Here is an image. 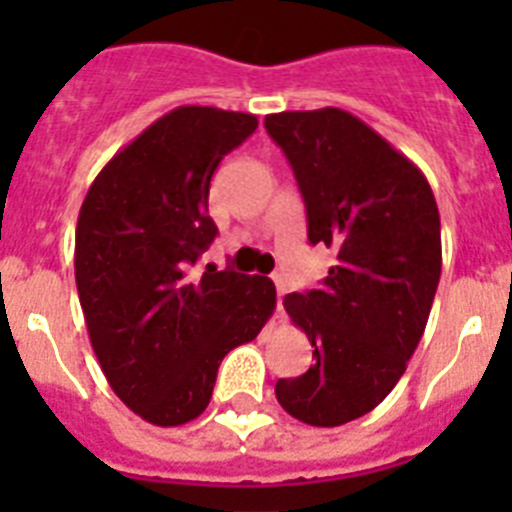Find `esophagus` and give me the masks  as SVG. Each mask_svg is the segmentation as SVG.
<instances>
[{
  "label": "esophagus",
  "instance_id": "esophagus-1",
  "mask_svg": "<svg viewBox=\"0 0 512 512\" xmlns=\"http://www.w3.org/2000/svg\"><path fill=\"white\" fill-rule=\"evenodd\" d=\"M274 282H277V312H282V300L287 295V287H284V282L279 277H274Z\"/></svg>",
  "mask_w": 512,
  "mask_h": 512
}]
</instances>
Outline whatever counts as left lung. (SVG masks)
Returning a JSON list of instances; mask_svg holds the SVG:
<instances>
[{
	"mask_svg": "<svg viewBox=\"0 0 512 512\" xmlns=\"http://www.w3.org/2000/svg\"><path fill=\"white\" fill-rule=\"evenodd\" d=\"M264 125L297 176L307 238L336 253L320 289L284 297L315 351L274 392L292 418L333 428L405 374L441 279V217L423 171L351 112H279Z\"/></svg>",
	"mask_w": 512,
	"mask_h": 512,
	"instance_id": "1",
	"label": "left lung"
}]
</instances>
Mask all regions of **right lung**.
<instances>
[{
	"label": "right lung",
	"instance_id": "obj_1",
	"mask_svg": "<svg viewBox=\"0 0 512 512\" xmlns=\"http://www.w3.org/2000/svg\"><path fill=\"white\" fill-rule=\"evenodd\" d=\"M256 115L187 104L107 161L81 202L74 271L104 377L161 428L200 418L217 366L277 307L269 277L192 266L215 238L210 179Z\"/></svg>",
	"mask_w": 512,
	"mask_h": 512
}]
</instances>
